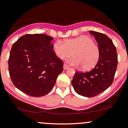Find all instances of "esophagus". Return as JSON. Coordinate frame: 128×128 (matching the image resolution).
<instances>
[{"mask_svg": "<svg viewBox=\"0 0 128 128\" xmlns=\"http://www.w3.org/2000/svg\"><path fill=\"white\" fill-rule=\"evenodd\" d=\"M69 66L67 65L66 64H64V70H66V69H68V68H69Z\"/></svg>", "mask_w": 128, "mask_h": 128, "instance_id": "obj_1", "label": "esophagus"}]
</instances>
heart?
<instances>
[{
	"label": "heart",
	"instance_id": "1",
	"mask_svg": "<svg viewBox=\"0 0 128 128\" xmlns=\"http://www.w3.org/2000/svg\"><path fill=\"white\" fill-rule=\"evenodd\" d=\"M53 50L60 59L73 57L68 60L71 65L82 66L84 70L92 69L100 58V50L92 38L81 36L74 39H66L62 43L57 40L53 44Z\"/></svg>",
	"mask_w": 128,
	"mask_h": 128
}]
</instances>
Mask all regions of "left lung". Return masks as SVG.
Segmentation results:
<instances>
[{
	"label": "left lung",
	"mask_w": 128,
	"mask_h": 128,
	"mask_svg": "<svg viewBox=\"0 0 128 128\" xmlns=\"http://www.w3.org/2000/svg\"><path fill=\"white\" fill-rule=\"evenodd\" d=\"M89 33L96 40L100 58L94 69L89 72H76L72 84L78 94L85 97H94L112 84L116 70L118 55L112 40L106 34L92 30Z\"/></svg>",
	"instance_id": "1"
}]
</instances>
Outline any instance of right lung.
Returning <instances> with one entry per match:
<instances>
[{"instance_id": "add662e5", "label": "right lung", "mask_w": 128, "mask_h": 128, "mask_svg": "<svg viewBox=\"0 0 128 128\" xmlns=\"http://www.w3.org/2000/svg\"><path fill=\"white\" fill-rule=\"evenodd\" d=\"M54 38L44 34L22 36L13 44L8 61L11 80L28 95L40 97L52 90L64 63L54 54Z\"/></svg>"}]
</instances>
